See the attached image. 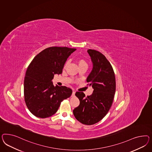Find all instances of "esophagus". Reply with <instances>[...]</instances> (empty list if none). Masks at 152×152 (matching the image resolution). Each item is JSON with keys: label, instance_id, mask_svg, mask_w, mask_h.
Wrapping results in <instances>:
<instances>
[{"label": "esophagus", "instance_id": "1", "mask_svg": "<svg viewBox=\"0 0 152 152\" xmlns=\"http://www.w3.org/2000/svg\"><path fill=\"white\" fill-rule=\"evenodd\" d=\"M75 93H76V92L75 91H72V95H71V97H74L75 95Z\"/></svg>", "mask_w": 152, "mask_h": 152}]
</instances>
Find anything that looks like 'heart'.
<instances>
[{
    "label": "heart",
    "mask_w": 152,
    "mask_h": 152,
    "mask_svg": "<svg viewBox=\"0 0 152 152\" xmlns=\"http://www.w3.org/2000/svg\"><path fill=\"white\" fill-rule=\"evenodd\" d=\"M69 62V61H67L66 62L65 67H66V66L68 65ZM78 64L79 66L83 65L87 66V64L86 61L85 60H83V59H80V60H78Z\"/></svg>",
    "instance_id": "obj_1"
}]
</instances>
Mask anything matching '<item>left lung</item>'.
Returning a JSON list of instances; mask_svg holds the SVG:
<instances>
[{
  "label": "left lung",
  "mask_w": 152,
  "mask_h": 152,
  "mask_svg": "<svg viewBox=\"0 0 152 152\" xmlns=\"http://www.w3.org/2000/svg\"><path fill=\"white\" fill-rule=\"evenodd\" d=\"M87 53L93 67L86 81L94 91L87 97L82 92L76 93L80 104L73 113L80 122L92 125L100 121L110 110L115 92V79L110 62L102 53L92 49L88 50Z\"/></svg>",
  "instance_id": "1"
}]
</instances>
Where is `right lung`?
I'll list each match as a JSON object with an SVG mask.
<instances>
[{
  "label": "right lung",
  "instance_id": "1",
  "mask_svg": "<svg viewBox=\"0 0 152 152\" xmlns=\"http://www.w3.org/2000/svg\"><path fill=\"white\" fill-rule=\"evenodd\" d=\"M67 47H50L34 58L26 70L24 92L25 101L35 116L45 118L54 115L62 101L70 97L72 90L54 86L55 74H61L67 59L76 50Z\"/></svg>",
  "mask_w": 152,
  "mask_h": 152
}]
</instances>
